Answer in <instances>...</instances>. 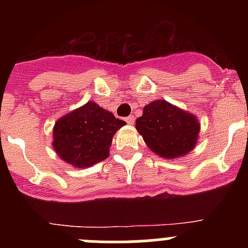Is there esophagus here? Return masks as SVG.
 <instances>
[{
  "label": "esophagus",
  "mask_w": 248,
  "mask_h": 248,
  "mask_svg": "<svg viewBox=\"0 0 248 248\" xmlns=\"http://www.w3.org/2000/svg\"><path fill=\"white\" fill-rule=\"evenodd\" d=\"M125 120H126V123H128L129 125H133V124H134V117H133V115L128 117Z\"/></svg>",
  "instance_id": "obj_1"
}]
</instances>
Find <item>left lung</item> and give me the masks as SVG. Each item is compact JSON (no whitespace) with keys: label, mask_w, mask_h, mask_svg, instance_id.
Instances as JSON below:
<instances>
[{"label":"left lung","mask_w":248,"mask_h":248,"mask_svg":"<svg viewBox=\"0 0 248 248\" xmlns=\"http://www.w3.org/2000/svg\"><path fill=\"white\" fill-rule=\"evenodd\" d=\"M200 126L195 114L164 99L146 104L135 123L148 148L163 159H179L194 150Z\"/></svg>","instance_id":"1"}]
</instances>
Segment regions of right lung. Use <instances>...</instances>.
<instances>
[{
  "label": "right lung",
  "mask_w": 248,
  "mask_h": 248,
  "mask_svg": "<svg viewBox=\"0 0 248 248\" xmlns=\"http://www.w3.org/2000/svg\"><path fill=\"white\" fill-rule=\"evenodd\" d=\"M125 124L92 100L57 120L52 146L64 163L89 168L109 156L113 137Z\"/></svg>",
  "instance_id": "obj_1"
}]
</instances>
